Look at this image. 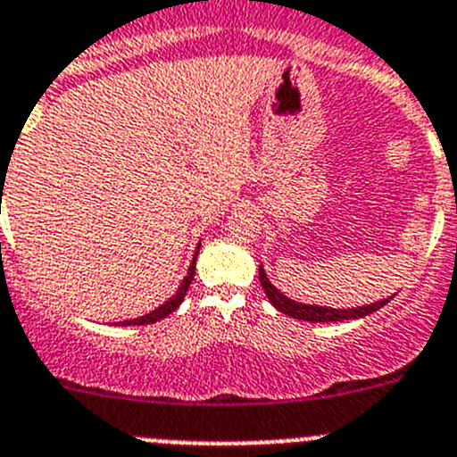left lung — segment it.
<instances>
[{
	"mask_svg": "<svg viewBox=\"0 0 457 457\" xmlns=\"http://www.w3.org/2000/svg\"><path fill=\"white\" fill-rule=\"evenodd\" d=\"M259 281H262L263 291H266L268 300L275 306L277 311H281L284 315H291L295 320H304V322H345V320H358L365 318V315L374 313L381 306H386L392 297H386V300H378L374 304L365 306H353V309H334V306H320V304H302V302L291 300L288 295L279 291V288L272 287V281L268 279L266 268L263 263L259 266Z\"/></svg>",
	"mask_w": 457,
	"mask_h": 457,
	"instance_id": "left-lung-1",
	"label": "left lung"
}]
</instances>
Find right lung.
Here are the masks:
<instances>
[{"instance_id":"add662e5","label":"right lung","mask_w":457,"mask_h":457,"mask_svg":"<svg viewBox=\"0 0 457 457\" xmlns=\"http://www.w3.org/2000/svg\"><path fill=\"white\" fill-rule=\"evenodd\" d=\"M198 250H200V243H198V248H195V254L194 259H191V266L189 270H187L185 279H182V284L178 287L176 295L169 297V300L164 302V304H160L157 309H153L151 313L146 315H139V318H132V320H123V322H117L119 327H142V325H153V322H157V320H164L166 315H170L173 311L178 309V306L182 304V300H185L187 291H189V284L194 281V275H195V259H198Z\"/></svg>"}]
</instances>
